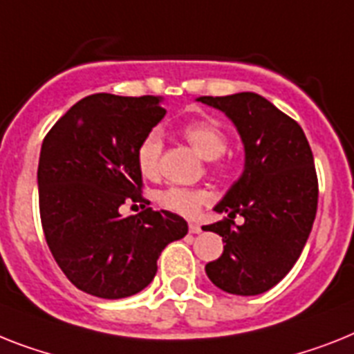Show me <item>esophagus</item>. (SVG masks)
<instances>
[{
    "label": "esophagus",
    "mask_w": 354,
    "mask_h": 354,
    "mask_svg": "<svg viewBox=\"0 0 354 354\" xmlns=\"http://www.w3.org/2000/svg\"><path fill=\"white\" fill-rule=\"evenodd\" d=\"M203 232V230H201V226H198V224H195V223H189V233H194V235H198V233Z\"/></svg>",
    "instance_id": "34e87169"
}]
</instances>
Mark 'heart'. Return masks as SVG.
Instances as JSON below:
<instances>
[{"mask_svg":"<svg viewBox=\"0 0 354 354\" xmlns=\"http://www.w3.org/2000/svg\"><path fill=\"white\" fill-rule=\"evenodd\" d=\"M184 137L194 146L197 153L204 159L213 160L223 156L227 148V136L223 128L209 121H194L188 122L183 128ZM160 153H162V137L159 131L146 133L145 139L137 146V166L145 177H157L159 174ZM209 201V192L206 189H188V188H171L160 192L159 203L170 212L194 217L201 209L203 204Z\"/></svg>","mask_w":354,"mask_h":354,"instance_id":"heart-1","label":"heart"}]
</instances>
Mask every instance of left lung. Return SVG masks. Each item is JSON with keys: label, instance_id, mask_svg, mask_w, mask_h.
Listing matches in <instances>:
<instances>
[{"label": "left lung", "instance_id": "8db88e82", "mask_svg": "<svg viewBox=\"0 0 354 354\" xmlns=\"http://www.w3.org/2000/svg\"><path fill=\"white\" fill-rule=\"evenodd\" d=\"M197 101L233 122L244 146V170L215 212L221 223L204 226L223 236L224 251L206 275L226 293L253 297L284 279L299 261L313 227L318 180L313 151L299 122L253 92ZM242 214L236 227L232 218Z\"/></svg>", "mask_w": 354, "mask_h": 354}]
</instances>
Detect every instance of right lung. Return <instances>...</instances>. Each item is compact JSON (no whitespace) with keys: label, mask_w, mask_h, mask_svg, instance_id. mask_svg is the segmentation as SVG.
Listing matches in <instances>:
<instances>
[{"label":"right lung","mask_w":354,"mask_h":354,"mask_svg":"<svg viewBox=\"0 0 354 354\" xmlns=\"http://www.w3.org/2000/svg\"><path fill=\"white\" fill-rule=\"evenodd\" d=\"M162 97L93 93L55 122L37 166L41 224L66 279L99 299L139 293L157 259L188 233L177 213L145 208L122 217L119 206L146 203L137 146L166 115ZM150 204V203H146Z\"/></svg>","instance_id":"add662e5"}]
</instances>
